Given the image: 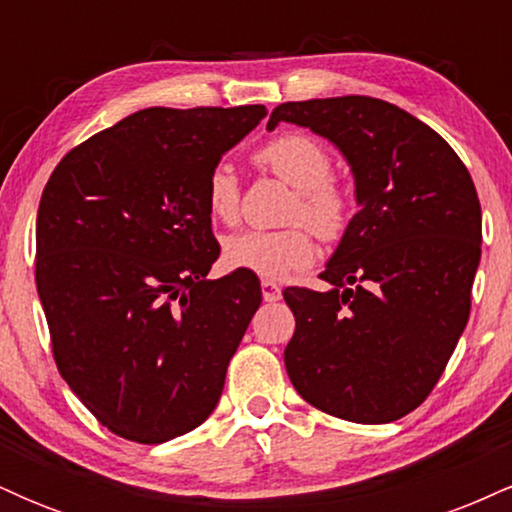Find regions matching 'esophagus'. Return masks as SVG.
I'll list each match as a JSON object with an SVG mask.
<instances>
[{"label":"esophagus","instance_id":"1","mask_svg":"<svg viewBox=\"0 0 512 512\" xmlns=\"http://www.w3.org/2000/svg\"><path fill=\"white\" fill-rule=\"evenodd\" d=\"M262 296L267 303H274L281 298V286L272 279H262Z\"/></svg>","mask_w":512,"mask_h":512}]
</instances>
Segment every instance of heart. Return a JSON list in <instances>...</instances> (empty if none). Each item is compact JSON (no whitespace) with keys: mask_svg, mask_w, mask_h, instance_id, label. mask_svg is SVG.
Instances as JSON below:
<instances>
[{"mask_svg":"<svg viewBox=\"0 0 512 512\" xmlns=\"http://www.w3.org/2000/svg\"><path fill=\"white\" fill-rule=\"evenodd\" d=\"M255 161L293 187L284 221L291 226L279 231H240L223 243L228 267L245 269L264 279L305 269L315 257V236L337 243L354 219V192L332 173V154L325 144L305 132H284L255 151ZM240 182L228 163H216L204 185L209 214L221 223H236L240 216Z\"/></svg>","mask_w":512,"mask_h":512,"instance_id":"1","label":"heart"}]
</instances>
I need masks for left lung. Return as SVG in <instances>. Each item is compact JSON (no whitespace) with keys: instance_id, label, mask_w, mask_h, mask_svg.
<instances>
[{"instance_id":"obj_1","label":"left lung","mask_w":512,"mask_h":512,"mask_svg":"<svg viewBox=\"0 0 512 512\" xmlns=\"http://www.w3.org/2000/svg\"><path fill=\"white\" fill-rule=\"evenodd\" d=\"M342 149L361 204L320 279L284 289L296 332L286 373L305 402L354 424H390L419 407L448 366L472 310L481 204L443 137L370 96L276 105Z\"/></svg>"}]
</instances>
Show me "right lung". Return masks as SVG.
Masks as SVG:
<instances>
[{
	"mask_svg": "<svg viewBox=\"0 0 512 512\" xmlns=\"http://www.w3.org/2000/svg\"><path fill=\"white\" fill-rule=\"evenodd\" d=\"M267 115L146 108L67 151L35 223V284L52 356L115 436L156 445L202 424L260 308L252 272L219 257L209 170Z\"/></svg>",
	"mask_w": 512,
	"mask_h": 512,
	"instance_id": "add662e5",
	"label": "right lung"
}]
</instances>
